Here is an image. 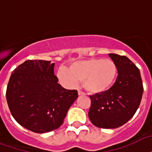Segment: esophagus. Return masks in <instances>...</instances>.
<instances>
[{"label": "esophagus", "instance_id": "1", "mask_svg": "<svg viewBox=\"0 0 152 152\" xmlns=\"http://www.w3.org/2000/svg\"><path fill=\"white\" fill-rule=\"evenodd\" d=\"M78 95L79 96H84V95H85V93H84V91H80V90H78Z\"/></svg>", "mask_w": 152, "mask_h": 152}]
</instances>
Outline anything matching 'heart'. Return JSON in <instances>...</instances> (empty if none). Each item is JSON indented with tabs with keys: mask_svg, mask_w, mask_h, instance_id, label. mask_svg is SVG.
<instances>
[{
	"mask_svg": "<svg viewBox=\"0 0 152 152\" xmlns=\"http://www.w3.org/2000/svg\"><path fill=\"white\" fill-rule=\"evenodd\" d=\"M117 75L115 64L101 58L90 59L72 64L70 68H60L57 77L63 85L72 87L83 82L84 88L91 94L104 92L112 87Z\"/></svg>",
	"mask_w": 152,
	"mask_h": 152,
	"instance_id": "obj_1",
	"label": "heart"
}]
</instances>
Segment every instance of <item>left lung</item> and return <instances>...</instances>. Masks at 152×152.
Returning a JSON list of instances; mask_svg holds the SVG:
<instances>
[{
    "instance_id": "8db88e82",
    "label": "left lung",
    "mask_w": 152,
    "mask_h": 152,
    "mask_svg": "<svg viewBox=\"0 0 152 152\" xmlns=\"http://www.w3.org/2000/svg\"><path fill=\"white\" fill-rule=\"evenodd\" d=\"M118 76L107 91L90 96L88 117L100 128H116L135 115L140 106L143 87L140 69L127 56L110 53Z\"/></svg>"
}]
</instances>
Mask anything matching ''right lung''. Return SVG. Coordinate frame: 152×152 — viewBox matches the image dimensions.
I'll list each match as a JSON object with an SVG mask.
<instances>
[{"label":"right lung","mask_w":152,"mask_h":152,"mask_svg":"<svg viewBox=\"0 0 152 152\" xmlns=\"http://www.w3.org/2000/svg\"><path fill=\"white\" fill-rule=\"evenodd\" d=\"M55 64L28 60L12 71L6 99L12 115L22 127L36 133L57 129L77 99L76 90L58 84Z\"/></svg>","instance_id":"obj_1"}]
</instances>
